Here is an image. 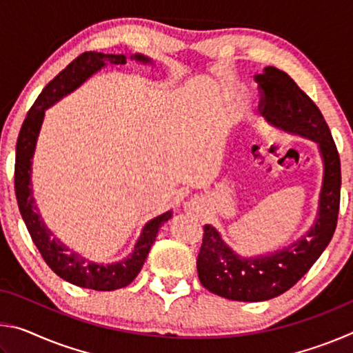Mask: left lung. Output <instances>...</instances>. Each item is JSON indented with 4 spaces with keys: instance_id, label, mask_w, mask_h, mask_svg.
Segmentation results:
<instances>
[{
    "instance_id": "1",
    "label": "left lung",
    "mask_w": 353,
    "mask_h": 353,
    "mask_svg": "<svg viewBox=\"0 0 353 353\" xmlns=\"http://www.w3.org/2000/svg\"><path fill=\"white\" fill-rule=\"evenodd\" d=\"M259 109L274 126L318 141L324 159L319 214L302 240L259 259H240L221 240L216 229L204 225L198 255V276L213 294L243 302L270 301L288 291L308 272L328 246L338 224L341 198V162L324 117L312 98L285 71L266 67L256 74Z\"/></svg>"
}]
</instances>
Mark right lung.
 Instances as JSON below:
<instances>
[{"label": "right lung", "instance_id": "add662e5", "mask_svg": "<svg viewBox=\"0 0 353 353\" xmlns=\"http://www.w3.org/2000/svg\"><path fill=\"white\" fill-rule=\"evenodd\" d=\"M134 59L141 62H151L141 54H135ZM105 63L124 65L126 56L123 54H104L98 51H87L77 56L73 62L68 63L54 79L48 82L41 90L39 98L35 99L20 129L19 140L15 148V172L14 185L15 196L19 202L21 218L28 227L29 235L37 246L39 252L43 256L46 265L54 271L59 277L73 283L81 288L97 291H113L124 288L139 276L143 263L149 254L152 243L155 241L157 232L163 223L171 218L172 212H166L154 218L145 225L135 249L126 260L115 263V265H97L79 256L73 250H68L57 238L46 229L43 219L40 218L37 207L34 204L31 188V159L34 155L35 143L40 132L41 121H43L45 110L65 94L73 92L81 83L90 77L93 73L104 67Z\"/></svg>", "mask_w": 353, "mask_h": 353}]
</instances>
